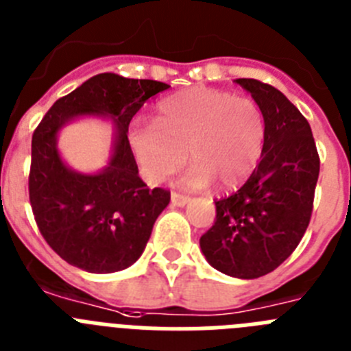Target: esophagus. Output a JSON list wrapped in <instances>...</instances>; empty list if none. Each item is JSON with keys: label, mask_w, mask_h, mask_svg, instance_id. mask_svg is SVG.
Segmentation results:
<instances>
[{"label": "esophagus", "mask_w": 351, "mask_h": 351, "mask_svg": "<svg viewBox=\"0 0 351 351\" xmlns=\"http://www.w3.org/2000/svg\"><path fill=\"white\" fill-rule=\"evenodd\" d=\"M170 200H172L173 206H186V204L190 202V197H186V195L178 193V191H172L170 195Z\"/></svg>", "instance_id": "1"}]
</instances>
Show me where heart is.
I'll return each instance as SVG.
<instances>
[{
    "label": "heart",
    "instance_id": "obj_1",
    "mask_svg": "<svg viewBox=\"0 0 351 351\" xmlns=\"http://www.w3.org/2000/svg\"><path fill=\"white\" fill-rule=\"evenodd\" d=\"M265 117L255 100L209 88H191L161 100L154 123L135 125L130 145L151 182H163L193 163L186 182L234 190L258 165Z\"/></svg>",
    "mask_w": 351,
    "mask_h": 351
}]
</instances>
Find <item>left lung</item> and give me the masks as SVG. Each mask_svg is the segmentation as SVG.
Returning a JSON list of instances; mask_svg holds the SVG:
<instances>
[{
	"mask_svg": "<svg viewBox=\"0 0 351 351\" xmlns=\"http://www.w3.org/2000/svg\"><path fill=\"white\" fill-rule=\"evenodd\" d=\"M265 117L256 169L235 193L216 200L214 225L200 237L219 272L255 280L278 269L306 234L320 173L311 126L281 91L256 79H235Z\"/></svg>",
	"mask_w": 351,
	"mask_h": 351,
	"instance_id": "obj_1",
	"label": "left lung"
}]
</instances>
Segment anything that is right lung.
Masks as SVG:
<instances>
[{
  "mask_svg": "<svg viewBox=\"0 0 351 351\" xmlns=\"http://www.w3.org/2000/svg\"><path fill=\"white\" fill-rule=\"evenodd\" d=\"M169 88L158 80L100 73L56 101L33 132L31 209L40 234L70 265L107 274L130 267L142 255L170 191L151 190L138 178L128 126L151 96ZM86 113H108L118 125L113 160L95 176L71 173L55 149L57 130Z\"/></svg>",
  "mask_w": 351,
  "mask_h": 351,
  "instance_id": "1",
  "label": "right lung"
}]
</instances>
